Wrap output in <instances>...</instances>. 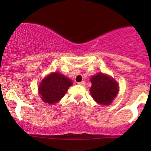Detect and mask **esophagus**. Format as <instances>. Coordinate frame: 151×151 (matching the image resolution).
<instances>
[{"mask_svg": "<svg viewBox=\"0 0 151 151\" xmlns=\"http://www.w3.org/2000/svg\"><path fill=\"white\" fill-rule=\"evenodd\" d=\"M78 84L80 85H82V86H84V85H85V81H82V82H80V83H79Z\"/></svg>", "mask_w": 151, "mask_h": 151, "instance_id": "obj_1", "label": "esophagus"}]
</instances>
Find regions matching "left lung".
Segmentation results:
<instances>
[{
	"label": "left lung",
	"mask_w": 151,
	"mask_h": 151,
	"mask_svg": "<svg viewBox=\"0 0 151 151\" xmlns=\"http://www.w3.org/2000/svg\"><path fill=\"white\" fill-rule=\"evenodd\" d=\"M91 82L92 83L90 88L91 94L98 104H110L119 91L118 83L113 78L102 73L93 76Z\"/></svg>",
	"instance_id": "obj_1"
}]
</instances>
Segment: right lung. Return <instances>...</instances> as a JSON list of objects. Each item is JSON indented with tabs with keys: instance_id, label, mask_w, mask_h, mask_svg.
Listing matches in <instances>:
<instances>
[{
	"instance_id": "right-lung-1",
	"label": "right lung",
	"mask_w": 151,
	"mask_h": 151,
	"mask_svg": "<svg viewBox=\"0 0 151 151\" xmlns=\"http://www.w3.org/2000/svg\"><path fill=\"white\" fill-rule=\"evenodd\" d=\"M72 85V81L58 72H53L45 77L39 85L41 99L49 104L58 102Z\"/></svg>"
}]
</instances>
